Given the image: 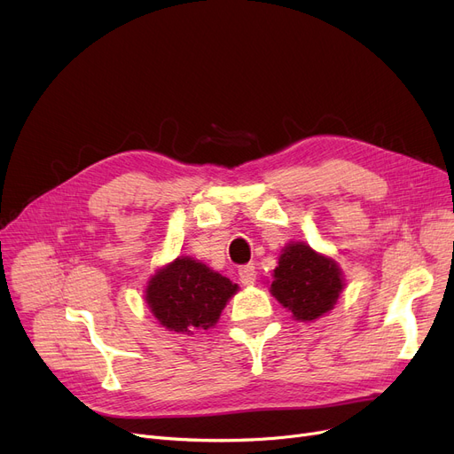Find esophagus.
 Instances as JSON below:
<instances>
[{
    "label": "esophagus",
    "mask_w": 454,
    "mask_h": 454,
    "mask_svg": "<svg viewBox=\"0 0 454 454\" xmlns=\"http://www.w3.org/2000/svg\"><path fill=\"white\" fill-rule=\"evenodd\" d=\"M239 275H240L242 285H253L254 278H256V270H254L253 264H246L239 270Z\"/></svg>",
    "instance_id": "esophagus-1"
}]
</instances>
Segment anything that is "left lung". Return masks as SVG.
<instances>
[{
    "mask_svg": "<svg viewBox=\"0 0 454 454\" xmlns=\"http://www.w3.org/2000/svg\"><path fill=\"white\" fill-rule=\"evenodd\" d=\"M273 273L271 294L301 321H312L329 312L343 288L336 262L303 242L285 247Z\"/></svg>",
    "mask_w": 454,
    "mask_h": 454,
    "instance_id": "1",
    "label": "left lung"
}]
</instances>
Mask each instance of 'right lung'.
<instances>
[{"mask_svg":"<svg viewBox=\"0 0 454 454\" xmlns=\"http://www.w3.org/2000/svg\"><path fill=\"white\" fill-rule=\"evenodd\" d=\"M236 290L227 277L179 256L149 280L145 301L162 327L193 334L215 325Z\"/></svg>","mask_w":454,"mask_h":454,"instance_id":"add662e5","label":"right lung"}]
</instances>
